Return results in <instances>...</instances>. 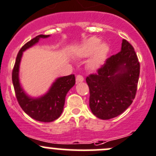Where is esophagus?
I'll use <instances>...</instances> for the list:
<instances>
[{
  "instance_id": "esophagus-1",
  "label": "esophagus",
  "mask_w": 156,
  "mask_h": 156,
  "mask_svg": "<svg viewBox=\"0 0 156 156\" xmlns=\"http://www.w3.org/2000/svg\"><path fill=\"white\" fill-rule=\"evenodd\" d=\"M84 81V77L81 75H78L76 76V83L81 82V81Z\"/></svg>"
}]
</instances>
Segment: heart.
<instances>
[{"mask_svg": "<svg viewBox=\"0 0 156 156\" xmlns=\"http://www.w3.org/2000/svg\"><path fill=\"white\" fill-rule=\"evenodd\" d=\"M109 47L107 43H101V40L96 37L89 38L85 40L77 50V54L80 56L87 57L95 52L93 58L90 61V66L96 68L102 62L103 58L108 52Z\"/></svg>", "mask_w": 156, "mask_h": 156, "instance_id": "heart-1", "label": "heart"}]
</instances>
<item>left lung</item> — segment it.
Wrapping results in <instances>:
<instances>
[{"label": "left lung", "mask_w": 156, "mask_h": 156, "mask_svg": "<svg viewBox=\"0 0 156 156\" xmlns=\"http://www.w3.org/2000/svg\"><path fill=\"white\" fill-rule=\"evenodd\" d=\"M140 72L134 48L123 40L121 51L107 58L97 73L86 78L93 114L101 120H110L123 113L136 97Z\"/></svg>", "instance_id": "left-lung-1"}]
</instances>
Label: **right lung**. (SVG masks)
I'll return each mask as SVG.
<instances>
[{
  "label": "right lung",
  "instance_id": "add662e5",
  "mask_svg": "<svg viewBox=\"0 0 156 156\" xmlns=\"http://www.w3.org/2000/svg\"><path fill=\"white\" fill-rule=\"evenodd\" d=\"M49 36V35H39L23 46L18 52L12 72L15 94L21 108L31 118L45 123L54 121L61 116L66 94L75 84V75L58 78L52 84L49 91L39 98H30L21 87L19 81V68L23 52L37 43L40 38Z\"/></svg>",
  "mask_w": 156,
  "mask_h": 156
}]
</instances>
